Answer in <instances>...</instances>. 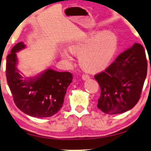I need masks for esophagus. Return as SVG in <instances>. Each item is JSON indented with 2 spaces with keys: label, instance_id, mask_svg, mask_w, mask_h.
Returning a JSON list of instances; mask_svg holds the SVG:
<instances>
[{
  "label": "esophagus",
  "instance_id": "esophagus-1",
  "mask_svg": "<svg viewBox=\"0 0 151 151\" xmlns=\"http://www.w3.org/2000/svg\"><path fill=\"white\" fill-rule=\"evenodd\" d=\"M89 78H90V76L89 75H88V74H86V73L83 74V76H82V79L83 80H84V81H86V80H88Z\"/></svg>",
  "mask_w": 151,
  "mask_h": 151
}]
</instances>
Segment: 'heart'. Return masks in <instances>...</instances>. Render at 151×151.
Returning <instances> with one entry per match:
<instances>
[{
	"label": "heart",
	"mask_w": 151,
	"mask_h": 151,
	"mask_svg": "<svg viewBox=\"0 0 151 151\" xmlns=\"http://www.w3.org/2000/svg\"><path fill=\"white\" fill-rule=\"evenodd\" d=\"M118 45V39L113 32L104 30L93 32L69 46L73 54L79 55L80 64L87 70H98L107 65L114 56ZM62 58L73 60L68 51H61Z\"/></svg>",
	"instance_id": "obj_1"
}]
</instances>
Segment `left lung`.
<instances>
[{"label": "left lung", "instance_id": "1", "mask_svg": "<svg viewBox=\"0 0 151 151\" xmlns=\"http://www.w3.org/2000/svg\"><path fill=\"white\" fill-rule=\"evenodd\" d=\"M147 59L141 44L135 43L95 76L101 89L97 107L108 114H121L139 102L147 75Z\"/></svg>", "mask_w": 151, "mask_h": 151}]
</instances>
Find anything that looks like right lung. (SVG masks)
Listing matches in <instances>:
<instances>
[{
	"label": "right lung",
	"mask_w": 151,
	"mask_h": 151,
	"mask_svg": "<svg viewBox=\"0 0 151 151\" xmlns=\"http://www.w3.org/2000/svg\"><path fill=\"white\" fill-rule=\"evenodd\" d=\"M24 47L22 42H19L7 56L6 78L14 102L26 114L38 118L49 117L63 106L67 88L72 82V74L48 69L34 78L23 81L16 68V52Z\"/></svg>",
	"instance_id": "1"
}]
</instances>
